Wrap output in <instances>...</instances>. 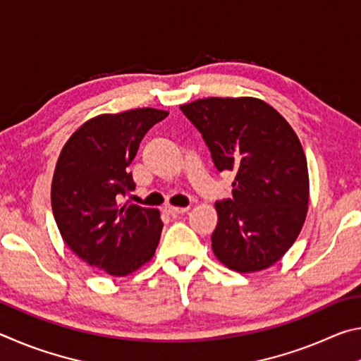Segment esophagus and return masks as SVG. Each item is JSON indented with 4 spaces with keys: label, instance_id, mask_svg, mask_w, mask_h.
<instances>
[{
    "label": "esophagus",
    "instance_id": "esophagus-1",
    "mask_svg": "<svg viewBox=\"0 0 361 361\" xmlns=\"http://www.w3.org/2000/svg\"><path fill=\"white\" fill-rule=\"evenodd\" d=\"M166 210L170 213V215H183V213H186L189 210V207H173V205H167Z\"/></svg>",
    "mask_w": 361,
    "mask_h": 361
}]
</instances>
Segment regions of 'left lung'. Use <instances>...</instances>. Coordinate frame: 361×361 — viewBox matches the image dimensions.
Instances as JSON below:
<instances>
[{
  "instance_id": "1",
  "label": "left lung",
  "mask_w": 361,
  "mask_h": 361,
  "mask_svg": "<svg viewBox=\"0 0 361 361\" xmlns=\"http://www.w3.org/2000/svg\"><path fill=\"white\" fill-rule=\"evenodd\" d=\"M180 108L218 172L235 173L232 199L215 204L213 253L242 274L276 264L298 239L309 205L307 161L295 130L253 97H210Z\"/></svg>"
}]
</instances>
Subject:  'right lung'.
Masks as SVG:
<instances>
[{"label":"right lung","instance_id":"add662e5","mask_svg":"<svg viewBox=\"0 0 361 361\" xmlns=\"http://www.w3.org/2000/svg\"><path fill=\"white\" fill-rule=\"evenodd\" d=\"M167 116L156 108L95 116L59 156L51 188L57 228L73 253L109 276L135 272L161 239L159 210L118 199L135 189L129 167L145 133Z\"/></svg>","mask_w":361,"mask_h":361}]
</instances>
